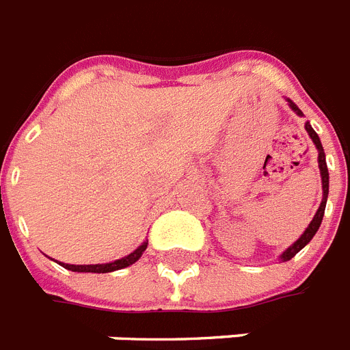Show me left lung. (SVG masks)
I'll return each mask as SVG.
<instances>
[{
  "label": "left lung",
  "mask_w": 350,
  "mask_h": 350,
  "mask_svg": "<svg viewBox=\"0 0 350 350\" xmlns=\"http://www.w3.org/2000/svg\"><path fill=\"white\" fill-rule=\"evenodd\" d=\"M288 101V107L293 109L298 116H304V112L299 111L298 105L294 103V101L287 100ZM305 131H307V134H309V137L312 139V143H314L316 150H318V167H320V176H321V191H323V198H321V203L320 207H318V211H316L314 218H312V221L309 224V227L304 230V234L299 236L296 241H294L291 247H287V249L283 250L282 254H280V261H288L291 258H294V256L298 254L299 250L304 249L305 245L309 243L310 239L314 238V234L318 232V229H320L321 225V219H323V214H325V205H327V196H329V169H327V161H325V152H323V145H321L320 137H318V134L314 132V129L310 126V123L307 121L305 123Z\"/></svg>",
  "instance_id": "8db88e82"
}]
</instances>
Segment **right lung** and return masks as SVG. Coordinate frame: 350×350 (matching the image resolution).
<instances>
[{
  "mask_svg": "<svg viewBox=\"0 0 350 350\" xmlns=\"http://www.w3.org/2000/svg\"><path fill=\"white\" fill-rule=\"evenodd\" d=\"M147 245H148V239H145V241H143L136 250H132L131 254L123 256V258H120V260L111 261V263H96V265H68V263L59 261V265L65 267V269H68V271H72V272H96V274L114 272V271H120V269H125V267L132 265V263H136V261L142 258L143 252H145V249H147Z\"/></svg>",
  "mask_w": 350,
  "mask_h": 350,
  "instance_id": "obj_1",
  "label": "right lung"
}]
</instances>
